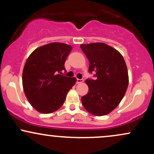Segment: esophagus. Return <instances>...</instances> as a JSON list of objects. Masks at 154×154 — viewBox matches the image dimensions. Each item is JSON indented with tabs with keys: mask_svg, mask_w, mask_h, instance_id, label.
<instances>
[{
	"mask_svg": "<svg viewBox=\"0 0 154 154\" xmlns=\"http://www.w3.org/2000/svg\"><path fill=\"white\" fill-rule=\"evenodd\" d=\"M83 82V79H77V84H79V83Z\"/></svg>",
	"mask_w": 154,
	"mask_h": 154,
	"instance_id": "obj_1",
	"label": "esophagus"
}]
</instances>
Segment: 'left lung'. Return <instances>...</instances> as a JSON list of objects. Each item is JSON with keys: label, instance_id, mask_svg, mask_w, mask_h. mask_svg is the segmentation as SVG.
<instances>
[{"label": "left lung", "instance_id": "1", "mask_svg": "<svg viewBox=\"0 0 154 154\" xmlns=\"http://www.w3.org/2000/svg\"><path fill=\"white\" fill-rule=\"evenodd\" d=\"M89 60V72L95 79H86L89 91L82 97V103L95 116L109 114L119 105L128 87V68L118 51L103 43L82 44Z\"/></svg>", "mask_w": 154, "mask_h": 154}]
</instances>
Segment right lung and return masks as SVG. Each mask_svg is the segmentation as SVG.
I'll list each match as a JSON object with an SVG mask.
<instances>
[{
    "mask_svg": "<svg viewBox=\"0 0 154 154\" xmlns=\"http://www.w3.org/2000/svg\"><path fill=\"white\" fill-rule=\"evenodd\" d=\"M71 45L51 43L36 48L24 66L22 85L28 101L35 110L50 114L61 108L75 77L62 75Z\"/></svg>",
    "mask_w": 154,
    "mask_h": 154,
    "instance_id": "right-lung-1",
    "label": "right lung"
}]
</instances>
